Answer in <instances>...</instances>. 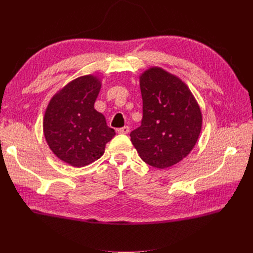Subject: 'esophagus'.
<instances>
[{"mask_svg":"<svg viewBox=\"0 0 253 253\" xmlns=\"http://www.w3.org/2000/svg\"><path fill=\"white\" fill-rule=\"evenodd\" d=\"M117 132L119 134H127L129 132V127L128 126H124V127H120L117 129Z\"/></svg>","mask_w":253,"mask_h":253,"instance_id":"esophagus-1","label":"esophagus"}]
</instances>
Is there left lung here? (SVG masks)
<instances>
[{"label": "left lung", "mask_w": 253, "mask_h": 253, "mask_svg": "<svg viewBox=\"0 0 253 253\" xmlns=\"http://www.w3.org/2000/svg\"><path fill=\"white\" fill-rule=\"evenodd\" d=\"M141 126L131 132L140 158L158 169L179 163L192 151L203 116L192 91L177 76L152 66L139 76Z\"/></svg>", "instance_id": "8db88e82"}]
</instances>
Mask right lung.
Returning <instances> with one entry per match:
<instances>
[{
	"instance_id": "1",
	"label": "right lung",
	"mask_w": 253,
	"mask_h": 253,
	"mask_svg": "<svg viewBox=\"0 0 253 253\" xmlns=\"http://www.w3.org/2000/svg\"><path fill=\"white\" fill-rule=\"evenodd\" d=\"M101 84L95 75L76 78L51 97L45 111V140L53 154L72 167H85L100 158L116 135L94 108Z\"/></svg>"
}]
</instances>
